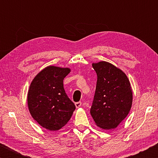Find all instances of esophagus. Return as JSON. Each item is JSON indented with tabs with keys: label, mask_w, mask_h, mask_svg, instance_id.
I'll return each mask as SVG.
<instances>
[{
	"label": "esophagus",
	"mask_w": 158,
	"mask_h": 158,
	"mask_svg": "<svg viewBox=\"0 0 158 158\" xmlns=\"http://www.w3.org/2000/svg\"><path fill=\"white\" fill-rule=\"evenodd\" d=\"M75 106L77 108H79L81 106V102H77L75 103Z\"/></svg>",
	"instance_id": "1"
}]
</instances>
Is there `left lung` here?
I'll return each mask as SVG.
<instances>
[{"label":"left lung","instance_id":"1","mask_svg":"<svg viewBox=\"0 0 158 158\" xmlns=\"http://www.w3.org/2000/svg\"><path fill=\"white\" fill-rule=\"evenodd\" d=\"M98 75L90 114L104 130L118 127L132 107V90L127 77L121 69L106 61L92 64Z\"/></svg>","mask_w":158,"mask_h":158}]
</instances>
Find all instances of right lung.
Wrapping results in <instances>:
<instances>
[{
  "mask_svg": "<svg viewBox=\"0 0 158 158\" xmlns=\"http://www.w3.org/2000/svg\"><path fill=\"white\" fill-rule=\"evenodd\" d=\"M70 71L69 68L47 66L31 83L27 95L29 111L45 129L60 130L73 116L75 105L63 88V79Z\"/></svg>",
  "mask_w": 158,
  "mask_h": 158,
  "instance_id": "1",
  "label": "right lung"
}]
</instances>
